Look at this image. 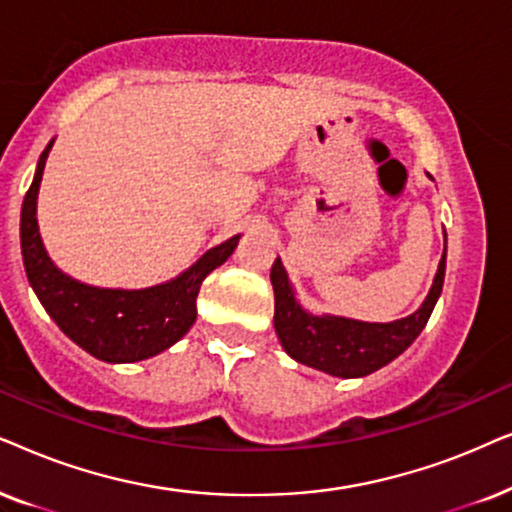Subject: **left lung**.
<instances>
[{"instance_id":"left-lung-1","label":"left lung","mask_w":512,"mask_h":512,"mask_svg":"<svg viewBox=\"0 0 512 512\" xmlns=\"http://www.w3.org/2000/svg\"><path fill=\"white\" fill-rule=\"evenodd\" d=\"M445 260L447 255L442 252L438 274L433 278L431 292L424 304L412 316L393 320V323L313 316L295 299L288 271L281 260H276L271 267V285H274L276 297L274 327L285 353L297 363L344 379L365 377V374L388 365L421 335L431 318L442 292V283H445Z\"/></svg>"}]
</instances>
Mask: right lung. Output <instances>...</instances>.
<instances>
[{
    "label": "right lung",
    "instance_id": "right-lung-1",
    "mask_svg": "<svg viewBox=\"0 0 512 512\" xmlns=\"http://www.w3.org/2000/svg\"><path fill=\"white\" fill-rule=\"evenodd\" d=\"M51 147L53 140L39 156L20 210V250L39 302L74 344L105 363H138L170 349L194 325L203 278L229 260L241 234L210 248L173 281L152 288L112 290L74 281L51 262L39 236L37 194Z\"/></svg>",
    "mask_w": 512,
    "mask_h": 512
}]
</instances>
